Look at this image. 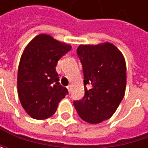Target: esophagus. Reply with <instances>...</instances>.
Returning a JSON list of instances; mask_svg holds the SVG:
<instances>
[{"label":"esophagus","mask_w":148,"mask_h":148,"mask_svg":"<svg viewBox=\"0 0 148 148\" xmlns=\"http://www.w3.org/2000/svg\"><path fill=\"white\" fill-rule=\"evenodd\" d=\"M67 88H68L69 92H71V90H72V85H69V86H67Z\"/></svg>","instance_id":"esophagus-1"}]
</instances>
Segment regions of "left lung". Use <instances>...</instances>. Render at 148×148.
Returning <instances> with one entry per match:
<instances>
[{
	"mask_svg": "<svg viewBox=\"0 0 148 148\" xmlns=\"http://www.w3.org/2000/svg\"><path fill=\"white\" fill-rule=\"evenodd\" d=\"M77 55L84 74L85 95L74 101L79 117L96 124L109 119L123 100L126 89V63L110 43L79 45ZM89 84L90 88L86 86Z\"/></svg>",
	"mask_w": 148,
	"mask_h": 148,
	"instance_id": "8db88e82",
	"label": "left lung"
}]
</instances>
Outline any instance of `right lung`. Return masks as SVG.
I'll use <instances>...</instances> for the list:
<instances>
[{
  "label": "right lung",
  "mask_w": 148,
  "mask_h": 148,
  "mask_svg": "<svg viewBox=\"0 0 148 148\" xmlns=\"http://www.w3.org/2000/svg\"><path fill=\"white\" fill-rule=\"evenodd\" d=\"M72 49L47 34L35 37L24 49L18 69V95L22 107L32 118L47 119L69 93L60 85L56 66Z\"/></svg>",
  "instance_id": "right-lung-1"
}]
</instances>
